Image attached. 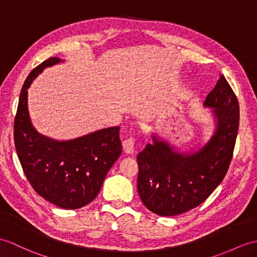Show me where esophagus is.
Here are the masks:
<instances>
[{
	"mask_svg": "<svg viewBox=\"0 0 257 257\" xmlns=\"http://www.w3.org/2000/svg\"><path fill=\"white\" fill-rule=\"evenodd\" d=\"M122 146H123L124 153L130 154V155L134 154V152H135V139H134V137H128V139L123 141Z\"/></svg>",
	"mask_w": 257,
	"mask_h": 257,
	"instance_id": "obj_1",
	"label": "esophagus"
}]
</instances>
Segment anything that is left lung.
Here are the masks:
<instances>
[{"mask_svg":"<svg viewBox=\"0 0 257 257\" xmlns=\"http://www.w3.org/2000/svg\"><path fill=\"white\" fill-rule=\"evenodd\" d=\"M204 104L214 108L215 134L197 153L173 152L165 142L147 144L137 155V191L143 204L159 216L180 215L205 202L230 166L239 128V102L220 75Z\"/></svg>","mask_w":257,"mask_h":257,"instance_id":"left-lung-1","label":"left lung"}]
</instances>
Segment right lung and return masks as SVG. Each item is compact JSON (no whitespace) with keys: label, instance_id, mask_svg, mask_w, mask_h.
Here are the masks:
<instances>
[{"label":"right lung","instance_id":"add662e5","mask_svg":"<svg viewBox=\"0 0 257 257\" xmlns=\"http://www.w3.org/2000/svg\"><path fill=\"white\" fill-rule=\"evenodd\" d=\"M60 61H43L25 80L14 120V142L23 171L36 193L61 208L77 209L96 198L110 168L120 157V127L103 128L67 142L36 132L28 114L27 89L43 68Z\"/></svg>","mask_w":257,"mask_h":257}]
</instances>
